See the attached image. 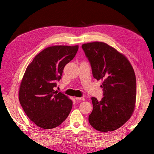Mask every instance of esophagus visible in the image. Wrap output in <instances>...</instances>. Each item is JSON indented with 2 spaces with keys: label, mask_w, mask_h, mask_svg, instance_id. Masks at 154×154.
I'll return each instance as SVG.
<instances>
[{
  "label": "esophagus",
  "mask_w": 154,
  "mask_h": 154,
  "mask_svg": "<svg viewBox=\"0 0 154 154\" xmlns=\"http://www.w3.org/2000/svg\"><path fill=\"white\" fill-rule=\"evenodd\" d=\"M75 100H82V101H84V97H75Z\"/></svg>",
  "instance_id": "obj_1"
}]
</instances>
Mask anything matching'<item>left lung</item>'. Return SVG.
<instances>
[{"label": "left lung", "mask_w": 154, "mask_h": 154, "mask_svg": "<svg viewBox=\"0 0 154 154\" xmlns=\"http://www.w3.org/2000/svg\"><path fill=\"white\" fill-rule=\"evenodd\" d=\"M94 78L103 80V97H92L93 109L89 122L98 131H113L132 116L135 107L136 82L133 68L124 54L106 43L82 45Z\"/></svg>", "instance_id": "8db88e82"}]
</instances>
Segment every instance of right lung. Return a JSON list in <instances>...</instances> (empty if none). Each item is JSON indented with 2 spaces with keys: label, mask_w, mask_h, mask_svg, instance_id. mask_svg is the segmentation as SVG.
Segmentation results:
<instances>
[{
  "label": "right lung",
  "mask_w": 154,
  "mask_h": 154,
  "mask_svg": "<svg viewBox=\"0 0 154 154\" xmlns=\"http://www.w3.org/2000/svg\"><path fill=\"white\" fill-rule=\"evenodd\" d=\"M79 46L54 45L45 48L26 68L19 90V100L30 120L42 129L54 128L63 122L72 101L54 90L65 66L75 57Z\"/></svg>",
  "instance_id": "obj_1"
}]
</instances>
